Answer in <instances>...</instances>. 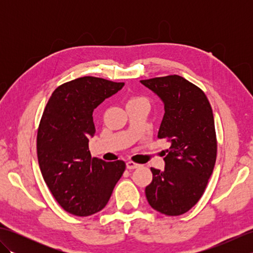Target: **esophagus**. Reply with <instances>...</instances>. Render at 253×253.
<instances>
[{
  "label": "esophagus",
  "instance_id": "34e87169",
  "mask_svg": "<svg viewBox=\"0 0 253 253\" xmlns=\"http://www.w3.org/2000/svg\"><path fill=\"white\" fill-rule=\"evenodd\" d=\"M126 166H127L128 169H135L139 168V166H140V164H137L135 162H132V161H128V162L126 163Z\"/></svg>",
  "mask_w": 253,
  "mask_h": 253
}]
</instances>
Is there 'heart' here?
Masks as SVG:
<instances>
[{"label": "heart", "mask_w": 253, "mask_h": 253, "mask_svg": "<svg viewBox=\"0 0 253 253\" xmlns=\"http://www.w3.org/2000/svg\"><path fill=\"white\" fill-rule=\"evenodd\" d=\"M139 101H146L141 96H132L129 100H128L127 103H132V102H139Z\"/></svg>", "instance_id": "1"}]
</instances>
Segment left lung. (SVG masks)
Wrapping results in <instances>:
<instances>
[{"instance_id":"left-lung-1","label":"left lung","mask_w":253,"mask_h":253,"mask_svg":"<svg viewBox=\"0 0 253 253\" xmlns=\"http://www.w3.org/2000/svg\"><path fill=\"white\" fill-rule=\"evenodd\" d=\"M140 83L157 93L165 114L158 138L170 143L165 169H152L146 187L150 206L169 216L181 215L200 200L216 161L217 141L211 104L206 93L178 75Z\"/></svg>"}]
</instances>
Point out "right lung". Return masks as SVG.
I'll list each match as a JSON object with an SVG mask.
<instances>
[{"mask_svg": "<svg viewBox=\"0 0 253 253\" xmlns=\"http://www.w3.org/2000/svg\"><path fill=\"white\" fill-rule=\"evenodd\" d=\"M124 83L85 76L53 91L37 135L38 162L46 186L66 212L88 216L109 202L126 164L91 158L89 138L95 127L92 113Z\"/></svg>", "mask_w": 253, "mask_h": 253, "instance_id": "obj_1", "label": "right lung"}]
</instances>
